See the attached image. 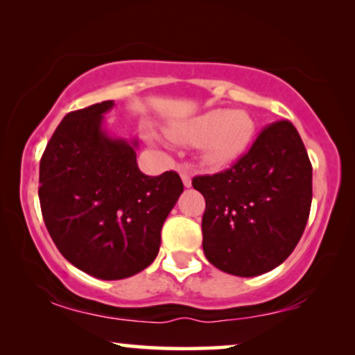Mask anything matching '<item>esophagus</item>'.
<instances>
[{"label":"esophagus","instance_id":"1","mask_svg":"<svg viewBox=\"0 0 355 355\" xmlns=\"http://www.w3.org/2000/svg\"><path fill=\"white\" fill-rule=\"evenodd\" d=\"M181 179H182L184 186H186V187H191L192 186L191 174H189V171H186V169H182V171H181Z\"/></svg>","mask_w":355,"mask_h":355}]
</instances>
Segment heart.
I'll list each match as a JSON object with an SVG mask.
<instances>
[{
    "mask_svg": "<svg viewBox=\"0 0 355 355\" xmlns=\"http://www.w3.org/2000/svg\"><path fill=\"white\" fill-rule=\"evenodd\" d=\"M255 134V123L244 110H208L173 125L169 137L179 144L202 145L203 159L225 166L247 152Z\"/></svg>",
    "mask_w": 355,
    "mask_h": 355,
    "instance_id": "1",
    "label": "heart"
}]
</instances>
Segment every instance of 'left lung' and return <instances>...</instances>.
I'll return each instance as SVG.
<instances>
[{
    "instance_id": "obj_1",
    "label": "left lung",
    "mask_w": 355,
    "mask_h": 355,
    "mask_svg": "<svg viewBox=\"0 0 355 355\" xmlns=\"http://www.w3.org/2000/svg\"><path fill=\"white\" fill-rule=\"evenodd\" d=\"M205 197L203 252L225 273L250 278L295 249L312 205V163L289 121L266 125L231 168L196 176Z\"/></svg>"
}]
</instances>
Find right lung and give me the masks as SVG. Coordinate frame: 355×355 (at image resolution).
I'll use <instances>...</instances> for the list:
<instances>
[{
  "label": "right lung",
  "instance_id": "obj_1",
  "mask_svg": "<svg viewBox=\"0 0 355 355\" xmlns=\"http://www.w3.org/2000/svg\"><path fill=\"white\" fill-rule=\"evenodd\" d=\"M113 100L67 113L40 159L43 221L62 257L100 279L129 278L158 255L163 223L184 184L176 171L147 176L137 140L113 139Z\"/></svg>",
  "mask_w": 355,
  "mask_h": 355
}]
</instances>
